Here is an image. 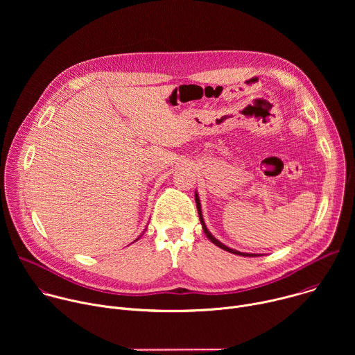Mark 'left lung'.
<instances>
[{
  "mask_svg": "<svg viewBox=\"0 0 355 355\" xmlns=\"http://www.w3.org/2000/svg\"><path fill=\"white\" fill-rule=\"evenodd\" d=\"M195 202H196V208H198V215H199V220H200V223H202V229H204V232H205V234H207V237L214 243V244H216L218 247H220L222 250H226V251H229V252H233V254H237V256H244V257H251V256H256V254H248V252H240V251H237V250H233V248H230V247H227V245H225L223 243H220L218 239H215L212 234H211V232L207 229V225H205V222H204V218H202V211H200V204H199V198H198V193H195Z\"/></svg>",
  "mask_w": 355,
  "mask_h": 355,
  "instance_id": "left-lung-1",
  "label": "left lung"
}]
</instances>
